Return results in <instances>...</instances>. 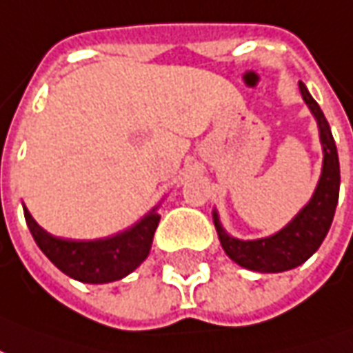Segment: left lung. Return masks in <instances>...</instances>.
<instances>
[{
  "mask_svg": "<svg viewBox=\"0 0 353 353\" xmlns=\"http://www.w3.org/2000/svg\"><path fill=\"white\" fill-rule=\"evenodd\" d=\"M299 92L318 123L321 150H323L320 180L307 205L274 235L254 239V241H243L230 235L223 230L218 210L216 208L212 210V220L223 252L236 265L250 271L284 272L303 265L320 248L335 216L339 190H341V165H339L335 139L320 105L314 101L303 81H299Z\"/></svg>",
  "mask_w": 353,
  "mask_h": 353,
  "instance_id": "8db88e82",
  "label": "left lung"
}]
</instances>
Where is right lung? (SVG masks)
<instances>
[{
  "instance_id": "right-lung-1",
  "label": "right lung",
  "mask_w": 353,
  "mask_h": 353,
  "mask_svg": "<svg viewBox=\"0 0 353 353\" xmlns=\"http://www.w3.org/2000/svg\"><path fill=\"white\" fill-rule=\"evenodd\" d=\"M24 207L26 223L35 243L61 272L84 284H109L128 276L143 263L152 248V239L159 223V203L139 222L114 235L74 241L50 235L33 220Z\"/></svg>"
}]
</instances>
